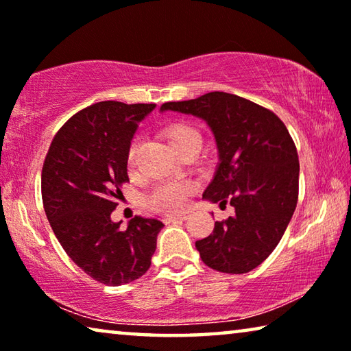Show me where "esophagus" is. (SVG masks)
<instances>
[{
  "label": "esophagus",
  "mask_w": 351,
  "mask_h": 351,
  "mask_svg": "<svg viewBox=\"0 0 351 351\" xmlns=\"http://www.w3.org/2000/svg\"><path fill=\"white\" fill-rule=\"evenodd\" d=\"M187 217L186 215H165L164 217V223H178V221H184Z\"/></svg>",
  "instance_id": "34e87169"
}]
</instances>
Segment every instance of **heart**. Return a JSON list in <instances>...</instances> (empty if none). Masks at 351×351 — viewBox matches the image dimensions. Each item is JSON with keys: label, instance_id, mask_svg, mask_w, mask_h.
<instances>
[{"label": "heart", "instance_id": "1", "mask_svg": "<svg viewBox=\"0 0 351 351\" xmlns=\"http://www.w3.org/2000/svg\"><path fill=\"white\" fill-rule=\"evenodd\" d=\"M165 139L176 154L187 150L190 147H201V134L197 128L184 122H175L164 130ZM136 142L128 148L127 161L133 165L136 156ZM195 192V184L190 180H173L161 182L152 189L147 195L145 203L150 209L162 213H178L186 209L189 198Z\"/></svg>", "mask_w": 351, "mask_h": 351}]
</instances>
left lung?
Segmentation results:
<instances>
[{
	"label": "left lung",
	"mask_w": 351,
	"mask_h": 351,
	"mask_svg": "<svg viewBox=\"0 0 351 351\" xmlns=\"http://www.w3.org/2000/svg\"><path fill=\"white\" fill-rule=\"evenodd\" d=\"M178 111L206 121L215 136L218 165L203 198L235 215L217 221L195 246L209 268L245 274L269 257L287 230L299 198V156L285 123L251 100L221 91L161 111Z\"/></svg>",
	"instance_id": "left-lung-1"
}]
</instances>
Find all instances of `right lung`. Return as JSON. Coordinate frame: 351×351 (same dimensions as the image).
<instances>
[{"mask_svg":"<svg viewBox=\"0 0 351 351\" xmlns=\"http://www.w3.org/2000/svg\"><path fill=\"white\" fill-rule=\"evenodd\" d=\"M154 106L105 100L83 108L54 136L41 171V198L58 243L80 269L110 287L145 274L164 226L142 217L127 229L111 221L128 181L133 134Z\"/></svg>","mask_w":351,"mask_h":351,"instance_id":"obj_1","label":"right lung"}]
</instances>
